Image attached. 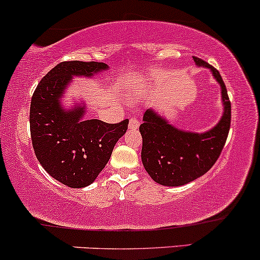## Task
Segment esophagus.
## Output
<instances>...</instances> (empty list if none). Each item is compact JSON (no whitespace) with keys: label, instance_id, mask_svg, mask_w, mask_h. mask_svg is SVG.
Returning a JSON list of instances; mask_svg holds the SVG:
<instances>
[{"label":"esophagus","instance_id":"34e87169","mask_svg":"<svg viewBox=\"0 0 260 260\" xmlns=\"http://www.w3.org/2000/svg\"><path fill=\"white\" fill-rule=\"evenodd\" d=\"M139 126H140V121H139V120L136 118H131L130 121H129V129L136 130Z\"/></svg>","mask_w":260,"mask_h":260}]
</instances>
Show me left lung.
Instances as JSON below:
<instances>
[{
  "label": "left lung",
  "mask_w": 260,
  "mask_h": 260,
  "mask_svg": "<svg viewBox=\"0 0 260 260\" xmlns=\"http://www.w3.org/2000/svg\"><path fill=\"white\" fill-rule=\"evenodd\" d=\"M200 68H207L220 86L223 113L219 121L205 133L176 127L155 109L144 114L141 160L156 183L167 187L183 186L201 177L216 164L231 127V103L219 72L205 60L193 57Z\"/></svg>",
  "instance_id": "1"
}]
</instances>
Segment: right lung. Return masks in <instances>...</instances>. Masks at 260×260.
<instances>
[{"label": "right lung", "mask_w": 260, "mask_h": 260, "mask_svg": "<svg viewBox=\"0 0 260 260\" xmlns=\"http://www.w3.org/2000/svg\"><path fill=\"white\" fill-rule=\"evenodd\" d=\"M108 69V64L99 62L59 63L43 77L30 100L29 126L36 156L54 180L72 188H83L95 181L127 130L129 120L119 124L86 120L83 102L71 109L62 104L73 78H93Z\"/></svg>", "instance_id": "right-lung-1"}]
</instances>
